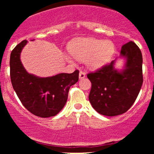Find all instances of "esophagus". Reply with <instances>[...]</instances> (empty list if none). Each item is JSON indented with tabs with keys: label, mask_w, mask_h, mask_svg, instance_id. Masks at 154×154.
Segmentation results:
<instances>
[{
	"label": "esophagus",
	"mask_w": 154,
	"mask_h": 154,
	"mask_svg": "<svg viewBox=\"0 0 154 154\" xmlns=\"http://www.w3.org/2000/svg\"><path fill=\"white\" fill-rule=\"evenodd\" d=\"M85 75H86L85 72H82V71L79 72V79H83L85 77Z\"/></svg>",
	"instance_id": "34e87169"
}]
</instances>
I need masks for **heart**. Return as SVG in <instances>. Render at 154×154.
<instances>
[{"label":"heart","mask_w":154,"mask_h":154,"mask_svg":"<svg viewBox=\"0 0 154 154\" xmlns=\"http://www.w3.org/2000/svg\"><path fill=\"white\" fill-rule=\"evenodd\" d=\"M69 51L75 59L81 61L86 60L90 67L98 69L110 61L115 52V45L111 40L79 38L70 43ZM66 59L71 61L68 56Z\"/></svg>","instance_id":"1"}]
</instances>
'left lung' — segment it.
Here are the masks:
<instances>
[{
	"label": "left lung",
	"mask_w": 154,
	"mask_h": 154,
	"mask_svg": "<svg viewBox=\"0 0 154 154\" xmlns=\"http://www.w3.org/2000/svg\"><path fill=\"white\" fill-rule=\"evenodd\" d=\"M120 54L126 58L125 69H114V61L87 75L92 83L89 100L102 115L114 116L128 111L140 91L143 82L141 51L132 41L122 45Z\"/></svg>",
	"instance_id": "8db88e82"
}]
</instances>
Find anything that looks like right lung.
<instances>
[{
  "label": "right lung",
  "instance_id": "obj_1",
  "mask_svg": "<svg viewBox=\"0 0 154 154\" xmlns=\"http://www.w3.org/2000/svg\"><path fill=\"white\" fill-rule=\"evenodd\" d=\"M27 41L23 40L11 53L10 77L12 86L22 105L42 118L56 116L63 109L70 87L79 79V70L40 78L27 73L20 61V54Z\"/></svg>",
  "mask_w": 154,
  "mask_h": 154
}]
</instances>
